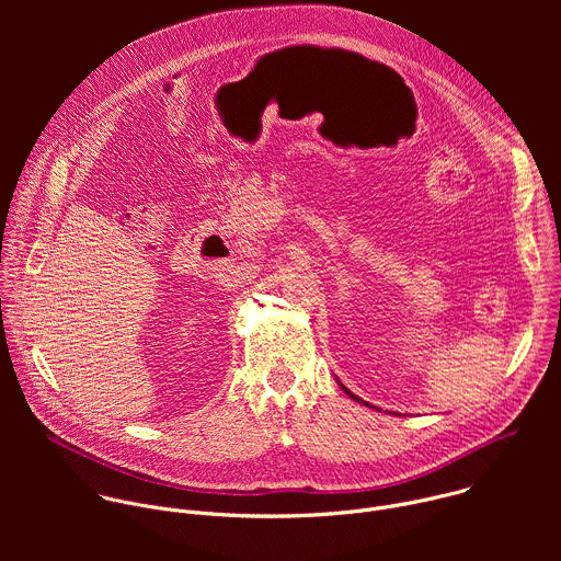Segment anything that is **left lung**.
Instances as JSON below:
<instances>
[{"label":"left lung","instance_id":"8db88e82","mask_svg":"<svg viewBox=\"0 0 561 561\" xmlns=\"http://www.w3.org/2000/svg\"><path fill=\"white\" fill-rule=\"evenodd\" d=\"M337 383H340V386H342V390H344V392H346V394H348V397H351V399H355V402H359V404H364V407H368V404H366V402H364V399H359V397H357V394H353V392H351V390H348V388H346V386H344V383H342V381H340V379H337Z\"/></svg>","mask_w":561,"mask_h":561}]
</instances>
